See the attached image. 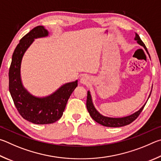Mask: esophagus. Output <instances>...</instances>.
Returning a JSON list of instances; mask_svg holds the SVG:
<instances>
[{"label":"esophagus","mask_w":161,"mask_h":161,"mask_svg":"<svg viewBox=\"0 0 161 161\" xmlns=\"http://www.w3.org/2000/svg\"><path fill=\"white\" fill-rule=\"evenodd\" d=\"M89 77L88 76H87V75H83L82 77L80 78V82L82 83V84H88V83H89Z\"/></svg>","instance_id":"esophagus-1"}]
</instances>
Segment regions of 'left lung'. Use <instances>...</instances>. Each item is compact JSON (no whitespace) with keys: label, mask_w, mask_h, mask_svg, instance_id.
Segmentation results:
<instances>
[{"label":"left lung","mask_w":161,"mask_h":161,"mask_svg":"<svg viewBox=\"0 0 161 161\" xmlns=\"http://www.w3.org/2000/svg\"><path fill=\"white\" fill-rule=\"evenodd\" d=\"M135 40L137 42V43L139 44L141 46L144 48L146 52L148 54V50L146 49L145 44H143L142 39H141L140 36L139 35H137L136 33H135ZM149 95L148 98L151 95ZM148 101V100H147ZM146 103L143 105L142 108H141L139 110L136 111L134 113L131 114L129 116L124 117H109L104 116V115L101 114L99 112H98L96 109H95V106L93 105V103H92V97L91 95V92L89 91H88V96H87V103H86V107L87 109H88V111L89 112L91 117L93 119L95 122L100 124L101 125L105 126H108V127H120V126H124L126 125H128L129 124H131L132 122L136 119V118L139 117L141 112H142L143 108L146 105Z\"/></svg>","instance_id":"obj_1"}]
</instances>
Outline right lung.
<instances>
[{
    "mask_svg": "<svg viewBox=\"0 0 161 161\" xmlns=\"http://www.w3.org/2000/svg\"><path fill=\"white\" fill-rule=\"evenodd\" d=\"M49 32L37 26L25 35L13 53L9 69V91L14 104L21 116L36 125L52 124L63 115L68 100L78 86V80L65 83L46 97H36L27 91L21 79V63L25 53L35 39L46 37Z\"/></svg>",
    "mask_w": 161,
    "mask_h": 161,
    "instance_id": "right-lung-1",
    "label": "right lung"
}]
</instances>
